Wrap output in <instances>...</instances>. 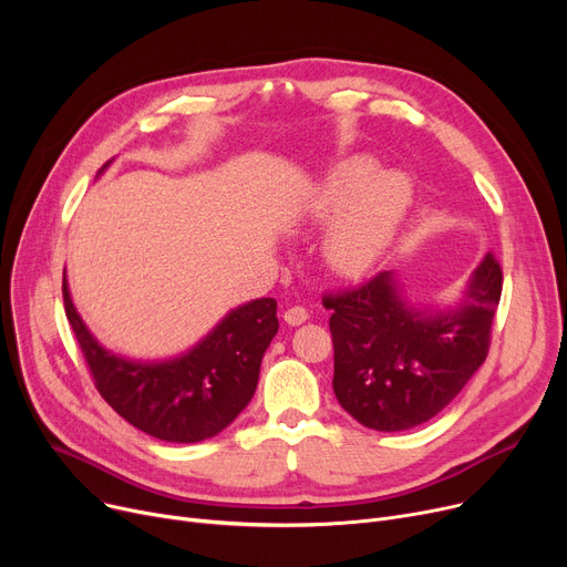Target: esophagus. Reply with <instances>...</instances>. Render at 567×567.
Segmentation results:
<instances>
[{"label": "esophagus", "instance_id": "obj_1", "mask_svg": "<svg viewBox=\"0 0 567 567\" xmlns=\"http://www.w3.org/2000/svg\"><path fill=\"white\" fill-rule=\"evenodd\" d=\"M308 310L303 308V306H291V308H287V312H285V321L289 323V326H301V323H306L308 321Z\"/></svg>", "mask_w": 567, "mask_h": 567}]
</instances>
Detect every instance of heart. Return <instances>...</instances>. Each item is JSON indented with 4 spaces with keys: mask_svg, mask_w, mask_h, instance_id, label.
I'll return each instance as SVG.
<instances>
[{
    "mask_svg": "<svg viewBox=\"0 0 567 567\" xmlns=\"http://www.w3.org/2000/svg\"><path fill=\"white\" fill-rule=\"evenodd\" d=\"M374 169L370 158L344 161L310 197V216L317 220L346 208L326 236V257L347 276L363 274L381 257L411 202V186L402 174L372 176Z\"/></svg>",
    "mask_w": 567,
    "mask_h": 567,
    "instance_id": "heart-1",
    "label": "heart"
}]
</instances>
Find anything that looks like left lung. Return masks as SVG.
Wrapping results in <instances>:
<instances>
[{
    "label": "left lung",
    "mask_w": 567,
    "mask_h": 567,
    "mask_svg": "<svg viewBox=\"0 0 567 567\" xmlns=\"http://www.w3.org/2000/svg\"><path fill=\"white\" fill-rule=\"evenodd\" d=\"M501 289V264L487 252L466 282L464 306L451 312L409 306L389 271L323 296L342 409L377 432L434 419L485 363Z\"/></svg>",
    "instance_id": "left-lung-1"
}]
</instances>
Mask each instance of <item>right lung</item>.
I'll list each match as a JSON object with an SVG mask.
<instances>
[{
    "label": "right lung",
    "mask_w": 567,
    "mask_h": 567,
    "mask_svg": "<svg viewBox=\"0 0 567 567\" xmlns=\"http://www.w3.org/2000/svg\"><path fill=\"white\" fill-rule=\"evenodd\" d=\"M62 293L96 391L133 427L172 443L212 439L248 406L264 351L280 326L276 299H255L231 310L188 353L140 363L103 349L89 333L71 301L66 276Z\"/></svg>",
    "instance_id": "1"
}]
</instances>
